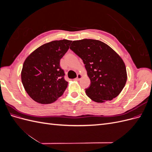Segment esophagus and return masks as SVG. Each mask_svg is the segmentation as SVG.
Returning a JSON list of instances; mask_svg holds the SVG:
<instances>
[{"mask_svg":"<svg viewBox=\"0 0 152 152\" xmlns=\"http://www.w3.org/2000/svg\"><path fill=\"white\" fill-rule=\"evenodd\" d=\"M82 74H80V73H78L77 74V78L75 79V80H79L81 78H82Z\"/></svg>","mask_w":152,"mask_h":152,"instance_id":"esophagus-1","label":"esophagus"}]
</instances>
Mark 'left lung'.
I'll return each instance as SVG.
<instances>
[{
  "mask_svg": "<svg viewBox=\"0 0 152 152\" xmlns=\"http://www.w3.org/2000/svg\"><path fill=\"white\" fill-rule=\"evenodd\" d=\"M70 49L83 61L91 85L86 89L89 98L97 103L110 101L121 93L127 81L125 63L121 57L102 41H73Z\"/></svg>",
  "mask_w": 152,
  "mask_h": 152,
  "instance_id": "8db88e82",
  "label": "left lung"
}]
</instances>
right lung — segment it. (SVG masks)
I'll list each match as a JSON object with an SVG mask.
<instances>
[{
	"mask_svg": "<svg viewBox=\"0 0 152 152\" xmlns=\"http://www.w3.org/2000/svg\"><path fill=\"white\" fill-rule=\"evenodd\" d=\"M72 40L63 39L44 44L34 50L24 61L21 73L26 92L35 102L50 104L61 96L68 82L64 79L59 62Z\"/></svg>",
	"mask_w": 152,
	"mask_h": 152,
	"instance_id": "right-lung-1",
	"label": "right lung"
}]
</instances>
